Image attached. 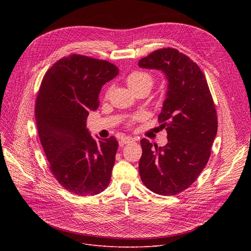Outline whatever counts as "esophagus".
Returning a JSON list of instances; mask_svg holds the SVG:
<instances>
[{
    "label": "esophagus",
    "mask_w": 251,
    "mask_h": 251,
    "mask_svg": "<svg viewBox=\"0 0 251 251\" xmlns=\"http://www.w3.org/2000/svg\"><path fill=\"white\" fill-rule=\"evenodd\" d=\"M134 142H135V139L132 138V137H123V138L120 140L119 144H120V146H123V145L130 144V143H134Z\"/></svg>",
    "instance_id": "esophagus-1"
}]
</instances>
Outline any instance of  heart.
Returning <instances> with one entry per match:
<instances>
[{
    "mask_svg": "<svg viewBox=\"0 0 251 251\" xmlns=\"http://www.w3.org/2000/svg\"><path fill=\"white\" fill-rule=\"evenodd\" d=\"M126 83L132 92H136L140 89L150 90L154 84V78L150 74L145 73V71H134V73L130 74L126 78ZM110 92H111V88L107 90L105 96L108 97ZM137 119H138L137 116L133 117V120H137Z\"/></svg>",
    "mask_w": 251,
    "mask_h": 251,
    "instance_id": "heart-1",
    "label": "heart"
}]
</instances>
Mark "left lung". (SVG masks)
I'll use <instances>...</instances> for the list:
<instances>
[{"instance_id":"obj_1","label":"left lung","mask_w":251,"mask_h":251,"mask_svg":"<svg viewBox=\"0 0 251 251\" xmlns=\"http://www.w3.org/2000/svg\"><path fill=\"white\" fill-rule=\"evenodd\" d=\"M138 65L162 71L168 83L159 114L168 143L158 148L145 138L140 141L141 180L158 195L175 196L197 180L209 159L218 132L216 107L202 71L177 50H155Z\"/></svg>"}]
</instances>
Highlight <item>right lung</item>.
Masks as SVG:
<instances>
[{"label":"right lung","mask_w":251,"mask_h":251,"mask_svg":"<svg viewBox=\"0 0 251 251\" xmlns=\"http://www.w3.org/2000/svg\"><path fill=\"white\" fill-rule=\"evenodd\" d=\"M119 69L112 63L71 54L46 74L35 101V121L50 169L69 193L94 196L108 187L118 142L96 141L86 128L89 111L99 106L102 86Z\"/></svg>","instance_id":"obj_1"}]
</instances>
